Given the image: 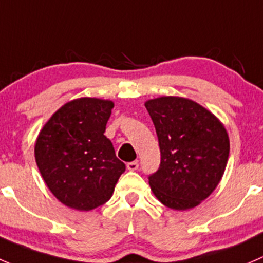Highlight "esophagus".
<instances>
[{"mask_svg":"<svg viewBox=\"0 0 263 263\" xmlns=\"http://www.w3.org/2000/svg\"><path fill=\"white\" fill-rule=\"evenodd\" d=\"M138 167H139V163H138V161L129 162V163L126 164V168H128L129 171H135V170H138Z\"/></svg>","mask_w":263,"mask_h":263,"instance_id":"34e87169","label":"esophagus"}]
</instances>
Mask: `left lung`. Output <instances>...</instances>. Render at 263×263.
I'll return each mask as SVG.
<instances>
[{
  "mask_svg": "<svg viewBox=\"0 0 263 263\" xmlns=\"http://www.w3.org/2000/svg\"><path fill=\"white\" fill-rule=\"evenodd\" d=\"M156 128L161 164L148 176L157 199L175 210L199 205L215 190L229 156L223 124L202 106L182 97L145 102Z\"/></svg>",
  "mask_w": 263,
  "mask_h": 263,
  "instance_id": "obj_1",
  "label": "left lung"
}]
</instances>
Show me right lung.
Returning <instances> with one entry per match:
<instances>
[{
  "label": "right lung",
  "mask_w": 263,
  "mask_h": 263,
  "mask_svg": "<svg viewBox=\"0 0 263 263\" xmlns=\"http://www.w3.org/2000/svg\"><path fill=\"white\" fill-rule=\"evenodd\" d=\"M112 101L73 100L49 119L35 143L37 168L67 206L92 210L109 201L125 164L104 135Z\"/></svg>",
  "instance_id": "1"
}]
</instances>
